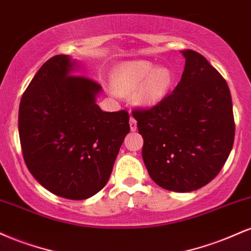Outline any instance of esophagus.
<instances>
[{
  "instance_id": "obj_1",
  "label": "esophagus",
  "mask_w": 251,
  "mask_h": 251,
  "mask_svg": "<svg viewBox=\"0 0 251 251\" xmlns=\"http://www.w3.org/2000/svg\"><path fill=\"white\" fill-rule=\"evenodd\" d=\"M129 126H130L131 131H135L137 129V122L132 116H130V120H129Z\"/></svg>"
}]
</instances>
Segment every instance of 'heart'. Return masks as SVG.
I'll use <instances>...</instances> for the list:
<instances>
[{"mask_svg":"<svg viewBox=\"0 0 251 251\" xmlns=\"http://www.w3.org/2000/svg\"><path fill=\"white\" fill-rule=\"evenodd\" d=\"M173 82V75L166 67L155 68L150 62L126 63L117 70L114 77V90L126 96L136 91L135 99L141 105L151 107L164 97Z\"/></svg>","mask_w":251,"mask_h":251,"instance_id":"heart-1","label":"heart"}]
</instances>
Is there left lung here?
<instances>
[{"instance_id": "left-lung-1", "label": "left lung", "mask_w": 251, "mask_h": 251, "mask_svg": "<svg viewBox=\"0 0 251 251\" xmlns=\"http://www.w3.org/2000/svg\"><path fill=\"white\" fill-rule=\"evenodd\" d=\"M185 66L172 94L150 109H136L149 176L163 189L189 193L215 178L228 160L235 136L226 79L194 50H182Z\"/></svg>"}]
</instances>
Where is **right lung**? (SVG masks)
Segmentation results:
<instances>
[{"mask_svg": "<svg viewBox=\"0 0 251 251\" xmlns=\"http://www.w3.org/2000/svg\"><path fill=\"white\" fill-rule=\"evenodd\" d=\"M68 55L49 58L20 103L19 132L29 172L42 187L69 200H85L107 184L126 135V110H101L102 87L75 75Z\"/></svg>", "mask_w": 251, "mask_h": 251, "instance_id": "1", "label": "right lung"}]
</instances>
